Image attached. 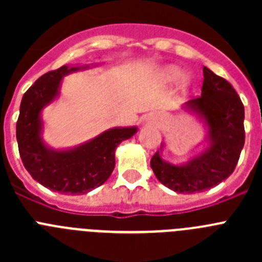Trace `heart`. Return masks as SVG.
I'll return each mask as SVG.
<instances>
[{
    "label": "heart",
    "mask_w": 262,
    "mask_h": 262,
    "mask_svg": "<svg viewBox=\"0 0 262 262\" xmlns=\"http://www.w3.org/2000/svg\"><path fill=\"white\" fill-rule=\"evenodd\" d=\"M182 76L181 69L177 68V67H166L163 72H161V78H163L165 82H174V81L180 80ZM190 85V78L189 77H182L181 82H180V88L181 90H186Z\"/></svg>",
    "instance_id": "1"
}]
</instances>
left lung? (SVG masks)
<instances>
[{
	"label": "left lung",
	"instance_id": "8db88e82",
	"mask_svg": "<svg viewBox=\"0 0 262 262\" xmlns=\"http://www.w3.org/2000/svg\"><path fill=\"white\" fill-rule=\"evenodd\" d=\"M201 97L184 105L209 128V147L186 164L173 165L152 156L151 168L160 182L177 193L193 194L216 186L230 177L244 147V105L232 85L209 68H203Z\"/></svg>",
	"mask_w": 262,
	"mask_h": 262
}]
</instances>
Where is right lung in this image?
Here are the masks:
<instances>
[{
    "label": "right lung",
    "mask_w": 262,
    "mask_h": 262,
    "mask_svg": "<svg viewBox=\"0 0 262 262\" xmlns=\"http://www.w3.org/2000/svg\"><path fill=\"white\" fill-rule=\"evenodd\" d=\"M80 67H60L39 77L23 94L17 122L20 159L31 177L53 191L80 195L101 186L114 170L115 149L138 133L136 127H115L78 147L52 149L41 139V110L59 96L64 76Z\"/></svg>",
    "instance_id": "right-lung-1"
}]
</instances>
